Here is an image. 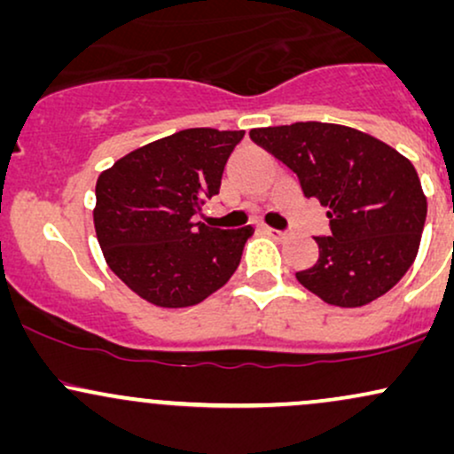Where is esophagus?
Here are the masks:
<instances>
[{"instance_id":"esophagus-1","label":"esophagus","mask_w":454,"mask_h":454,"mask_svg":"<svg viewBox=\"0 0 454 454\" xmlns=\"http://www.w3.org/2000/svg\"><path fill=\"white\" fill-rule=\"evenodd\" d=\"M264 232L269 234V237H273V239H286V232L284 231H278V228H270V226H264L262 228Z\"/></svg>"}]
</instances>
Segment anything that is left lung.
I'll list each match as a JSON object with an SVG mask.
<instances>
[{
	"label": "left lung",
	"instance_id": "obj_1",
	"mask_svg": "<svg viewBox=\"0 0 454 454\" xmlns=\"http://www.w3.org/2000/svg\"><path fill=\"white\" fill-rule=\"evenodd\" d=\"M249 137L328 209L331 237H316L317 262L296 273L309 293L328 305L363 307L408 273L427 217V196L408 158L337 123L254 128Z\"/></svg>",
	"mask_w": 454,
	"mask_h": 454
}]
</instances>
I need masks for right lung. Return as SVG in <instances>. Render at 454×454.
Masks as SVG:
<instances>
[{
  "instance_id": "right-lung-1",
  "label": "right lung",
  "mask_w": 454,
  "mask_h": 454,
  "mask_svg": "<svg viewBox=\"0 0 454 454\" xmlns=\"http://www.w3.org/2000/svg\"><path fill=\"white\" fill-rule=\"evenodd\" d=\"M243 137V129H181L129 151L98 176V243L140 299L192 307L232 278L254 228L222 231L192 217L220 192L223 166Z\"/></svg>"
}]
</instances>
